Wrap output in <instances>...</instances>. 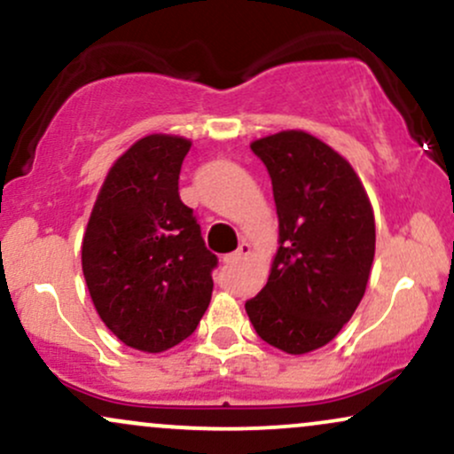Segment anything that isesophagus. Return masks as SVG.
Masks as SVG:
<instances>
[{
	"label": "esophagus",
	"mask_w": 454,
	"mask_h": 454,
	"mask_svg": "<svg viewBox=\"0 0 454 454\" xmlns=\"http://www.w3.org/2000/svg\"><path fill=\"white\" fill-rule=\"evenodd\" d=\"M250 254V244H247V242H242L239 244V248L236 250V253H231V254H225V263H238V261H242V259H247Z\"/></svg>",
	"instance_id": "obj_1"
}]
</instances>
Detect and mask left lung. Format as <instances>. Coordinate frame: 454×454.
Here are the masks:
<instances>
[{
  "instance_id": "left-lung-1",
  "label": "left lung",
  "mask_w": 454,
  "mask_h": 454,
  "mask_svg": "<svg viewBox=\"0 0 454 454\" xmlns=\"http://www.w3.org/2000/svg\"><path fill=\"white\" fill-rule=\"evenodd\" d=\"M250 148L271 178L278 250L247 314L274 348L312 353L342 332L364 297L376 250L374 207L353 165L312 133L278 131Z\"/></svg>"
}]
</instances>
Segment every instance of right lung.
I'll list each match as a JSON object with an SVG mask.
<instances>
[{"label": "right lung", "instance_id": "1", "mask_svg": "<svg viewBox=\"0 0 454 454\" xmlns=\"http://www.w3.org/2000/svg\"><path fill=\"white\" fill-rule=\"evenodd\" d=\"M191 140L151 133L112 163L82 236L95 310L122 344L163 353L189 338L212 297L206 248L178 176Z\"/></svg>", "mask_w": 454, "mask_h": 454}]
</instances>
